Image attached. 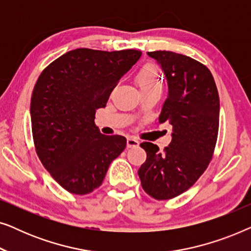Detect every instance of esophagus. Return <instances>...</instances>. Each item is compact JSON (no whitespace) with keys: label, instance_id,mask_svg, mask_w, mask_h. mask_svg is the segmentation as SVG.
<instances>
[{"label":"esophagus","instance_id":"esophagus-1","mask_svg":"<svg viewBox=\"0 0 251 251\" xmlns=\"http://www.w3.org/2000/svg\"><path fill=\"white\" fill-rule=\"evenodd\" d=\"M139 142L137 140L135 137H128V139H126V146L128 147H136L138 146Z\"/></svg>","mask_w":251,"mask_h":251}]
</instances>
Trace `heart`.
<instances>
[{
    "instance_id": "b5f03b06",
    "label": "heart",
    "mask_w": 251,
    "mask_h": 251,
    "mask_svg": "<svg viewBox=\"0 0 251 251\" xmlns=\"http://www.w3.org/2000/svg\"><path fill=\"white\" fill-rule=\"evenodd\" d=\"M140 90H151L154 88H162V76L159 70L153 65H145L136 76Z\"/></svg>"
}]
</instances>
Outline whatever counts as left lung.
Listing matches in <instances>:
<instances>
[{
  "instance_id": "8db88e82",
  "label": "left lung",
  "mask_w": 251,
  "mask_h": 251,
  "mask_svg": "<svg viewBox=\"0 0 251 251\" xmlns=\"http://www.w3.org/2000/svg\"><path fill=\"white\" fill-rule=\"evenodd\" d=\"M147 54L167 78L168 97L159 123L171 125L173 138L163 151L152 143L140 144L147 157L138 175L147 194L169 200L187 191L210 163L218 136L219 96L203 64L171 51Z\"/></svg>"
}]
</instances>
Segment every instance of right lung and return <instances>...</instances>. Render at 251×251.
I'll return each mask as SVG.
<instances>
[{"label":"right lung","mask_w":251,"mask_h":251,"mask_svg":"<svg viewBox=\"0 0 251 251\" xmlns=\"http://www.w3.org/2000/svg\"><path fill=\"white\" fill-rule=\"evenodd\" d=\"M140 56L133 49L80 48L57 58L37 78L30 99L34 145L43 167L71 193L84 195L100 186L126 149L123 136L100 133L95 114Z\"/></svg>","instance_id":"right-lung-1"}]
</instances>
